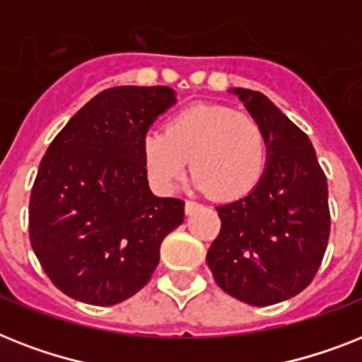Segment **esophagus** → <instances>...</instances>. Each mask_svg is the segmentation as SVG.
Instances as JSON below:
<instances>
[{
	"label": "esophagus",
	"instance_id": "1",
	"mask_svg": "<svg viewBox=\"0 0 362 362\" xmlns=\"http://www.w3.org/2000/svg\"><path fill=\"white\" fill-rule=\"evenodd\" d=\"M202 205L198 204V202H194V199H187V204H185V211H187V215H192L194 211H198Z\"/></svg>",
	"mask_w": 362,
	"mask_h": 362
}]
</instances>
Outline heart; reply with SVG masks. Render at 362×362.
<instances>
[{"label":"heart","instance_id":"b5f03b06","mask_svg":"<svg viewBox=\"0 0 362 362\" xmlns=\"http://www.w3.org/2000/svg\"><path fill=\"white\" fill-rule=\"evenodd\" d=\"M144 158L158 189L173 190L190 166L196 189L221 199L248 194L267 163L265 131L252 115L222 104H196L144 138Z\"/></svg>","mask_w":362,"mask_h":362}]
</instances>
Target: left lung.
<instances>
[{
    "instance_id": "8db88e82",
    "label": "left lung",
    "mask_w": 362,
    "mask_h": 362,
    "mask_svg": "<svg viewBox=\"0 0 362 362\" xmlns=\"http://www.w3.org/2000/svg\"><path fill=\"white\" fill-rule=\"evenodd\" d=\"M267 138V163L247 196L218 205L207 252L213 279L252 306L291 299L310 284L329 241V192L308 136L259 91L233 88Z\"/></svg>"
}]
</instances>
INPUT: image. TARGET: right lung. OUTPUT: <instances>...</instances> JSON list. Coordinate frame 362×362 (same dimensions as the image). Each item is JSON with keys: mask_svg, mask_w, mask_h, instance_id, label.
<instances>
[{"mask_svg": "<svg viewBox=\"0 0 362 362\" xmlns=\"http://www.w3.org/2000/svg\"><path fill=\"white\" fill-rule=\"evenodd\" d=\"M177 103L166 86L100 91L72 115L40 160L30 239L57 290L95 306L129 299L149 282L185 202L149 189L144 138Z\"/></svg>", "mask_w": 362, "mask_h": 362, "instance_id": "right-lung-1", "label": "right lung"}]
</instances>
